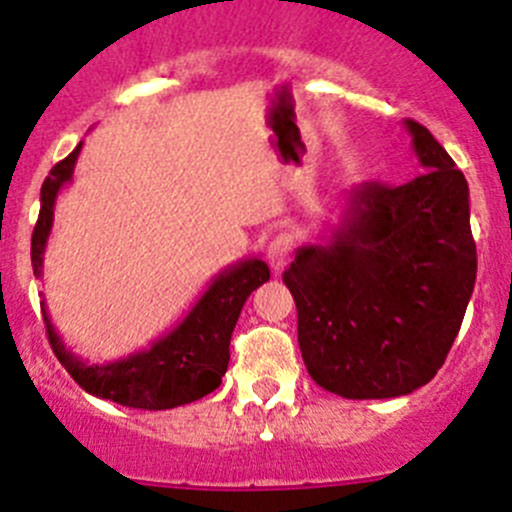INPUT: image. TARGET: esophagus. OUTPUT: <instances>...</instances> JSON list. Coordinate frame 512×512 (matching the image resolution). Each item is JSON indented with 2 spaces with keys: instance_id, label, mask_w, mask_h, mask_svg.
<instances>
[{
  "instance_id": "esophagus-1",
  "label": "esophagus",
  "mask_w": 512,
  "mask_h": 512,
  "mask_svg": "<svg viewBox=\"0 0 512 512\" xmlns=\"http://www.w3.org/2000/svg\"><path fill=\"white\" fill-rule=\"evenodd\" d=\"M293 250H295V237L288 232H280L275 234L270 240V245H267V262H270V267L275 272L283 270L285 265L290 262V257H293Z\"/></svg>"
}]
</instances>
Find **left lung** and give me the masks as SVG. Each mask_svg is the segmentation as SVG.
I'll return each mask as SVG.
<instances>
[{
	"instance_id": "1",
	"label": "left lung",
	"mask_w": 512,
	"mask_h": 512,
	"mask_svg": "<svg viewBox=\"0 0 512 512\" xmlns=\"http://www.w3.org/2000/svg\"><path fill=\"white\" fill-rule=\"evenodd\" d=\"M424 174L348 194L323 245L283 272L308 374L343 399L429 384L450 353L477 275L465 174L422 123L404 121Z\"/></svg>"
}]
</instances>
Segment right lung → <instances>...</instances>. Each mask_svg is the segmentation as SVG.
<instances>
[{"instance_id":"add662e5","label":"right lung","mask_w":512,"mask_h":512,"mask_svg":"<svg viewBox=\"0 0 512 512\" xmlns=\"http://www.w3.org/2000/svg\"><path fill=\"white\" fill-rule=\"evenodd\" d=\"M80 148L83 143H78L68 159L52 166L50 176L42 184L40 217L32 232V267L37 278L42 275V255H45L52 217H55V199L62 186L73 179ZM267 280H270V267L260 257L234 262L212 280V285L204 290L202 298L194 303L179 326L151 343L146 351H136L103 366L85 364L83 358L65 348L47 315L45 300L40 305L47 341L57 361L88 394L98 399H111L123 407L159 412V409L191 404L212 394L222 384L229 364V338L237 326L242 305L250 298L252 290H257Z\"/></svg>"}]
</instances>
